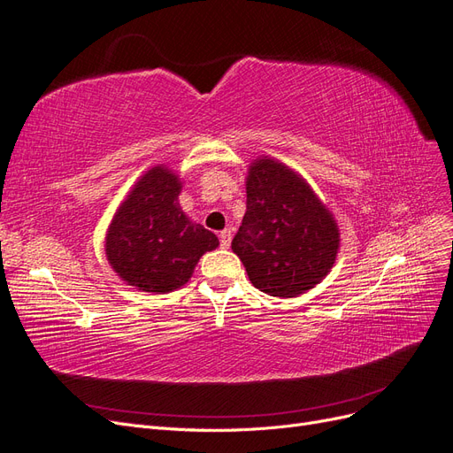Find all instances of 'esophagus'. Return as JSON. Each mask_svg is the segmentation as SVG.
<instances>
[{
    "mask_svg": "<svg viewBox=\"0 0 453 453\" xmlns=\"http://www.w3.org/2000/svg\"><path fill=\"white\" fill-rule=\"evenodd\" d=\"M219 240H221V248L228 250V248H230V242H232V232H230V228L223 230L221 234H219Z\"/></svg>",
    "mask_w": 453,
    "mask_h": 453,
    "instance_id": "obj_1",
    "label": "esophagus"
}]
</instances>
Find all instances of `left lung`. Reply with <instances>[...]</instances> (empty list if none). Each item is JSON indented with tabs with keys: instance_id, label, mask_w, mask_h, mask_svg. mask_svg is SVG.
Instances as JSON below:
<instances>
[{
	"instance_id": "obj_1",
	"label": "left lung",
	"mask_w": 453,
	"mask_h": 453,
	"mask_svg": "<svg viewBox=\"0 0 453 453\" xmlns=\"http://www.w3.org/2000/svg\"><path fill=\"white\" fill-rule=\"evenodd\" d=\"M248 210L232 240L250 281L266 295L293 298L331 272L340 248L333 213L283 162L258 157L245 181Z\"/></svg>"
}]
</instances>
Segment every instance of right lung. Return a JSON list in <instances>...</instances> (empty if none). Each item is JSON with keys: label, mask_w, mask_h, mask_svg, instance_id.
<instances>
[{"label": "right lung", "mask_w": 453, "mask_h": 453, "mask_svg": "<svg viewBox=\"0 0 453 453\" xmlns=\"http://www.w3.org/2000/svg\"><path fill=\"white\" fill-rule=\"evenodd\" d=\"M183 183L170 168L145 172L119 205L105 234V257L117 276L145 293L180 289L219 240L190 221L180 205Z\"/></svg>", "instance_id": "right-lung-1"}]
</instances>
